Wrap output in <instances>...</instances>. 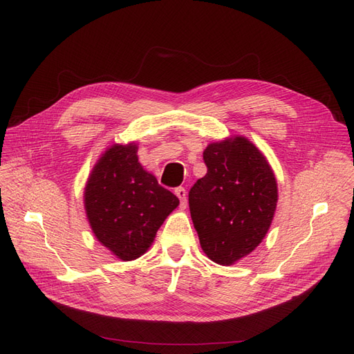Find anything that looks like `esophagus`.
Instances as JSON below:
<instances>
[{
    "mask_svg": "<svg viewBox=\"0 0 354 354\" xmlns=\"http://www.w3.org/2000/svg\"><path fill=\"white\" fill-rule=\"evenodd\" d=\"M175 194L178 196L179 201H180V207H185L187 206V191L184 187H178L175 189Z\"/></svg>",
    "mask_w": 354,
    "mask_h": 354,
    "instance_id": "esophagus-1",
    "label": "esophagus"
}]
</instances>
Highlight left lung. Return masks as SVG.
Here are the masks:
<instances>
[{
    "instance_id": "left-lung-1",
    "label": "left lung",
    "mask_w": 354,
    "mask_h": 354,
    "mask_svg": "<svg viewBox=\"0 0 354 354\" xmlns=\"http://www.w3.org/2000/svg\"><path fill=\"white\" fill-rule=\"evenodd\" d=\"M207 174L188 194L203 252L232 265L265 238L277 209V180L265 156L243 136L210 144L203 153Z\"/></svg>"
}]
</instances>
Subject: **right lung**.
Here are the masks:
<instances>
[{"instance_id":"obj_1","label":"right lung","mask_w":354,"mask_h":354,"mask_svg":"<svg viewBox=\"0 0 354 354\" xmlns=\"http://www.w3.org/2000/svg\"><path fill=\"white\" fill-rule=\"evenodd\" d=\"M179 204L178 197L145 172L135 144L113 145L91 174L85 210L98 241L119 259H138Z\"/></svg>"}]
</instances>
